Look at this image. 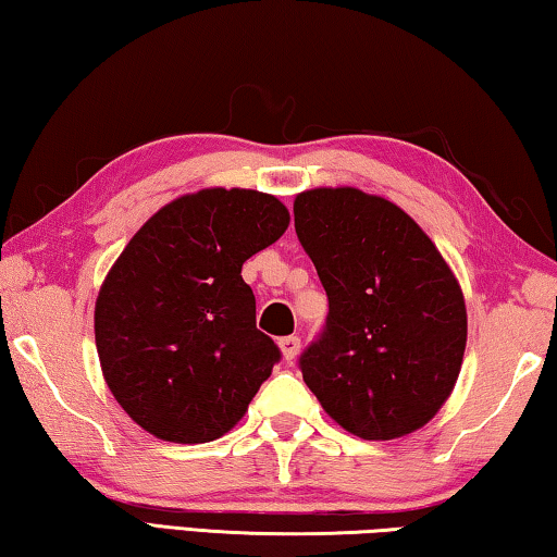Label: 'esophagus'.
Listing matches in <instances>:
<instances>
[{"label": "esophagus", "mask_w": 557, "mask_h": 557, "mask_svg": "<svg viewBox=\"0 0 557 557\" xmlns=\"http://www.w3.org/2000/svg\"><path fill=\"white\" fill-rule=\"evenodd\" d=\"M278 346H281V354H284L286 361H294V358L298 356V350H301V338L286 336V338L278 341Z\"/></svg>", "instance_id": "1"}]
</instances>
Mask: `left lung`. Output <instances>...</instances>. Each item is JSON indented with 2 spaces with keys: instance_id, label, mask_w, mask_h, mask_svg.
<instances>
[{
  "instance_id": "8db88e82",
  "label": "left lung",
  "mask_w": 557,
  "mask_h": 557,
  "mask_svg": "<svg viewBox=\"0 0 557 557\" xmlns=\"http://www.w3.org/2000/svg\"><path fill=\"white\" fill-rule=\"evenodd\" d=\"M294 224L329 296L326 326L298 361L306 386L358 438L423 428L456 386L468 338L446 259L404 209L354 186L298 194Z\"/></svg>"
}]
</instances>
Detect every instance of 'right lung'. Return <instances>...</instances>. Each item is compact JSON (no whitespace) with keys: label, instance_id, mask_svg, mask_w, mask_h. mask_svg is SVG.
<instances>
[{"label":"right lung","instance_id":"right-lung-1","mask_svg":"<svg viewBox=\"0 0 557 557\" xmlns=\"http://www.w3.org/2000/svg\"><path fill=\"white\" fill-rule=\"evenodd\" d=\"M288 221L276 196L219 186L178 196L126 244L97 296L94 336L109 391L144 431L209 443L249 410L281 350L256 329L242 267Z\"/></svg>","mask_w":557,"mask_h":557}]
</instances>
